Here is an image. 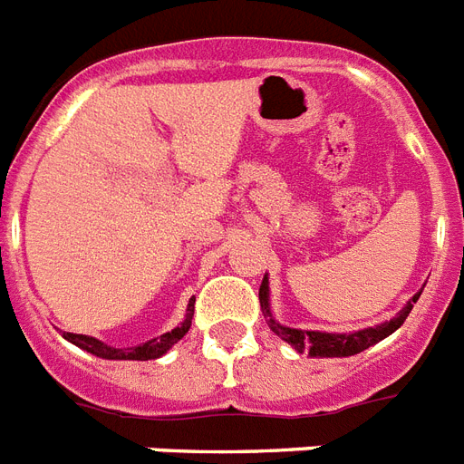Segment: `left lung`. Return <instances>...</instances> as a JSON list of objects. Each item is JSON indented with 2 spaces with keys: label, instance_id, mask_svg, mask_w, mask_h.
I'll list each match as a JSON object with an SVG mask.
<instances>
[{
  "label": "left lung",
  "instance_id": "8db88e82",
  "mask_svg": "<svg viewBox=\"0 0 464 464\" xmlns=\"http://www.w3.org/2000/svg\"><path fill=\"white\" fill-rule=\"evenodd\" d=\"M424 290V287H421ZM421 290L402 306V309L391 318L372 328H362V331L352 333H324V331H302V328H290V325L277 324L273 311H270V287H268V276H263L261 290H258V299H261V311L266 321H268L270 331L276 333L280 340L292 344L296 352H309V357H352L359 352L369 350L372 344L381 343L388 335L398 331L400 325L405 324V318L410 316V311L420 299Z\"/></svg>",
  "mask_w": 464,
  "mask_h": 464
}]
</instances>
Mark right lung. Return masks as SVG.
Instances as JSON below:
<instances>
[{
	"instance_id": "add662e5",
	"label": "right lung",
	"mask_w": 464,
	"mask_h": 464,
	"mask_svg": "<svg viewBox=\"0 0 464 464\" xmlns=\"http://www.w3.org/2000/svg\"><path fill=\"white\" fill-rule=\"evenodd\" d=\"M194 302L196 299H188L187 304V316L181 321L174 331L165 333L160 337H153V340H148V343L139 344V347H112V344H105L98 337L91 335H76V333H64V340H69L72 344L81 347V350L91 352L95 357L100 359H136V362H148V359H158L162 354H168L169 347L174 343H179L181 337L187 335L188 328H191V318H194Z\"/></svg>"
}]
</instances>
